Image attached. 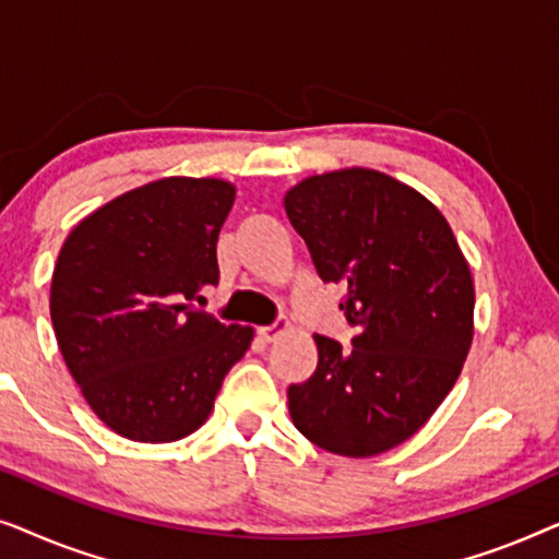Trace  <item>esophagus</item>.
<instances>
[{
  "label": "esophagus",
  "instance_id": "34e87169",
  "mask_svg": "<svg viewBox=\"0 0 559 559\" xmlns=\"http://www.w3.org/2000/svg\"><path fill=\"white\" fill-rule=\"evenodd\" d=\"M289 328V323L287 320H277V323L274 325H264V328H259V338H262L264 343H272V341H277L280 338V333H285Z\"/></svg>",
  "mask_w": 559,
  "mask_h": 559
}]
</instances>
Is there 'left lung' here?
<instances>
[{
  "label": "left lung",
  "mask_w": 559,
  "mask_h": 559,
  "mask_svg": "<svg viewBox=\"0 0 559 559\" xmlns=\"http://www.w3.org/2000/svg\"><path fill=\"white\" fill-rule=\"evenodd\" d=\"M323 282L346 287L356 335H316L318 369L289 384V417L335 455H379L440 407L473 341V280L448 221L384 173L312 175L285 195Z\"/></svg>",
  "instance_id": "8db88e82"
}]
</instances>
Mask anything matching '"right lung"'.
<instances>
[{"label": "right lung", "mask_w": 559, "mask_h": 559, "mask_svg": "<svg viewBox=\"0 0 559 559\" xmlns=\"http://www.w3.org/2000/svg\"><path fill=\"white\" fill-rule=\"evenodd\" d=\"M236 188L163 178L68 234L50 287L60 354L106 427L136 442L195 432L254 331L198 310L218 282L216 241Z\"/></svg>", "instance_id": "right-lung-1"}]
</instances>
